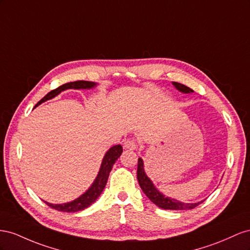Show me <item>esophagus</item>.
I'll return each mask as SVG.
<instances>
[{
	"label": "esophagus",
	"mask_w": 250,
	"mask_h": 250,
	"mask_svg": "<svg viewBox=\"0 0 250 250\" xmlns=\"http://www.w3.org/2000/svg\"><path fill=\"white\" fill-rule=\"evenodd\" d=\"M124 146H125V148H126V149H136L137 148V145H136V142H135L134 140H132V139H127V140H125V144H124Z\"/></svg>",
	"instance_id": "obj_1"
}]
</instances>
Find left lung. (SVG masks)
I'll list each match as a JSON object with an SVG mask.
<instances>
[{
  "mask_svg": "<svg viewBox=\"0 0 250 250\" xmlns=\"http://www.w3.org/2000/svg\"><path fill=\"white\" fill-rule=\"evenodd\" d=\"M173 84L178 91L181 92V93L188 94V93H192V92H194L190 88L187 87V85H184L182 83L173 82ZM137 179H138L140 188L142 190H144L146 196L155 205H157L160 208L170 209V210H187V209L195 208L196 206H198L199 204H201L203 202V201H200V202H196V203H185V202H181L179 200H176V199H174V198L167 197L166 195H163L161 191H159L156 188L153 181L147 177L146 170H145V163H144L142 158H138Z\"/></svg>",
  "mask_w": 250,
  "mask_h": 250,
  "instance_id": "1",
  "label": "left lung"
}]
</instances>
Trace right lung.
Returning <instances> with one entry per match:
<instances>
[{
  "label": "right lung",
  "mask_w": 250,
  "mask_h": 250,
  "mask_svg": "<svg viewBox=\"0 0 250 250\" xmlns=\"http://www.w3.org/2000/svg\"><path fill=\"white\" fill-rule=\"evenodd\" d=\"M96 85H97L96 83L85 82V81H77V82L65 83L61 85V87H59L58 89L49 92L45 97H42L41 99V102L38 103V104L35 106L40 105L42 103L49 101V99L54 98L55 96H58L60 93H62V91H66L68 89H75V90L88 89L89 90V89L95 88ZM121 153H123V146L120 145H117V146H112L109 151L104 154L102 165H101V168H99V172L95 178V180L83 195L74 199L73 201L62 203V204H53V203H49L47 201H44V202L51 208H54L60 211H65V212H75V211H80V210L88 208L89 206L93 204L96 201V199L101 196L105 187L106 181H108V178L114 163H115L116 160L119 158Z\"/></svg>",
  "instance_id": "right-lung-1"
}]
</instances>
